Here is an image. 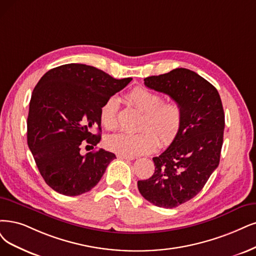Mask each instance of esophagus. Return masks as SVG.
<instances>
[{
  "label": "esophagus",
  "mask_w": 256,
  "mask_h": 256,
  "mask_svg": "<svg viewBox=\"0 0 256 256\" xmlns=\"http://www.w3.org/2000/svg\"><path fill=\"white\" fill-rule=\"evenodd\" d=\"M117 158L118 159H124V160H134L135 159L134 156H126V155H120V154L117 155Z\"/></svg>",
  "instance_id": "obj_1"
}]
</instances>
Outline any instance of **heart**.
Wrapping results in <instances>:
<instances>
[{"instance_id": "b5f03b06", "label": "heart", "mask_w": 256, "mask_h": 256, "mask_svg": "<svg viewBox=\"0 0 256 256\" xmlns=\"http://www.w3.org/2000/svg\"><path fill=\"white\" fill-rule=\"evenodd\" d=\"M128 101L142 112L138 133H118L104 139V144L112 152L126 156H138L152 152L156 146L172 144L184 124V108L175 100L162 101L160 94L138 86L126 94ZM119 102L116 97L108 98L100 108V121L106 130L118 128Z\"/></svg>"}]
</instances>
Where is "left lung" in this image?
<instances>
[{
	"label": "left lung",
	"instance_id": "8db88e82",
	"mask_svg": "<svg viewBox=\"0 0 256 256\" xmlns=\"http://www.w3.org/2000/svg\"><path fill=\"white\" fill-rule=\"evenodd\" d=\"M146 86L168 94L184 108V124L172 144L154 157L155 172L138 182L148 202L172 209L192 200L220 164L224 112L220 94L195 72L175 68L144 79Z\"/></svg>",
	"mask_w": 256,
	"mask_h": 256
}]
</instances>
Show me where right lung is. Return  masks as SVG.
<instances>
[{
	"mask_svg": "<svg viewBox=\"0 0 256 256\" xmlns=\"http://www.w3.org/2000/svg\"><path fill=\"white\" fill-rule=\"evenodd\" d=\"M132 81L94 66L70 63L47 72L36 85L27 118V144L45 182L66 196L90 191L115 154L82 146L100 142V108ZM100 130L93 134V130Z\"/></svg>",
	"mask_w": 256,
	"mask_h": 256,
	"instance_id": "1",
	"label": "right lung"
}]
</instances>
